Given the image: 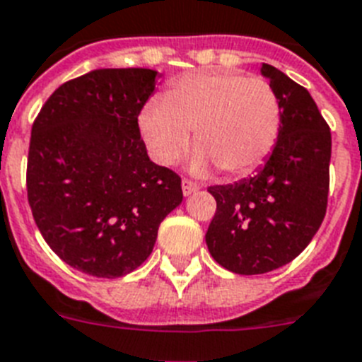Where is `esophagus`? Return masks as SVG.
<instances>
[{
	"label": "esophagus",
	"instance_id": "34e87169",
	"mask_svg": "<svg viewBox=\"0 0 362 362\" xmlns=\"http://www.w3.org/2000/svg\"><path fill=\"white\" fill-rule=\"evenodd\" d=\"M198 188L199 187L194 183V181H190V179H187V177L183 179V194H185V196H190V194L196 192Z\"/></svg>",
	"mask_w": 362,
	"mask_h": 362
}]
</instances>
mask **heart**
Returning a JSON list of instances; mask_svg holds the SVG:
<instances>
[{
  "instance_id": "b5f03b06",
  "label": "heart",
  "mask_w": 362,
  "mask_h": 362,
  "mask_svg": "<svg viewBox=\"0 0 362 362\" xmlns=\"http://www.w3.org/2000/svg\"><path fill=\"white\" fill-rule=\"evenodd\" d=\"M281 103L262 77L238 71H194L175 79L164 100L142 109L139 129L155 163L172 164L183 155L194 129L199 146L194 170L211 163L229 177H240L261 166L277 142Z\"/></svg>"
}]
</instances>
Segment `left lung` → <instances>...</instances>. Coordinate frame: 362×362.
I'll return each mask as SVG.
<instances>
[{
    "label": "left lung",
    "instance_id": "obj_1",
    "mask_svg": "<svg viewBox=\"0 0 362 362\" xmlns=\"http://www.w3.org/2000/svg\"><path fill=\"white\" fill-rule=\"evenodd\" d=\"M281 103V127L253 177L209 192L216 213L205 235L214 261L240 276L276 270L300 255L324 222L331 131L307 88L262 64Z\"/></svg>",
    "mask_w": 362,
    "mask_h": 362
}]
</instances>
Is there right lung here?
Segmentation results:
<instances>
[{
	"label": "right lung",
	"instance_id": "1",
	"mask_svg": "<svg viewBox=\"0 0 362 362\" xmlns=\"http://www.w3.org/2000/svg\"><path fill=\"white\" fill-rule=\"evenodd\" d=\"M157 71L109 68L66 81L33 122L27 199L44 240L71 268L122 277L146 261L181 177L151 163L139 115Z\"/></svg>",
	"mask_w": 362,
	"mask_h": 362
}]
</instances>
